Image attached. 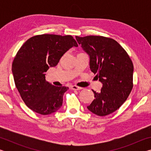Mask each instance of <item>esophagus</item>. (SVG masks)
<instances>
[{
	"instance_id": "obj_1",
	"label": "esophagus",
	"mask_w": 151,
	"mask_h": 151,
	"mask_svg": "<svg viewBox=\"0 0 151 151\" xmlns=\"http://www.w3.org/2000/svg\"><path fill=\"white\" fill-rule=\"evenodd\" d=\"M71 88L73 89V90H76V91H78V90H81V89H82L81 87H79V86H76V85L71 86Z\"/></svg>"
}]
</instances>
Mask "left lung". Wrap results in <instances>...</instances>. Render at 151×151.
I'll return each mask as SVG.
<instances>
[{
    "mask_svg": "<svg viewBox=\"0 0 151 151\" xmlns=\"http://www.w3.org/2000/svg\"><path fill=\"white\" fill-rule=\"evenodd\" d=\"M76 39L90 57V68L103 83L100 93L93 90L94 99L87 109L106 116L120 108L133 87L134 66L131 58L115 40L102 36Z\"/></svg>",
    "mask_w": 151,
    "mask_h": 151,
    "instance_id": "left-lung-1",
    "label": "left lung"
}]
</instances>
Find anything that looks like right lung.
Masks as SVG:
<instances>
[{"mask_svg":"<svg viewBox=\"0 0 151 151\" xmlns=\"http://www.w3.org/2000/svg\"><path fill=\"white\" fill-rule=\"evenodd\" d=\"M78 44L70 35L44 34L34 36L18 51L12 65L14 83L26 105L47 115L63 104L66 86H56L45 80V73L57 65L63 55Z\"/></svg>","mask_w":151,"mask_h":151,"instance_id":"obj_1","label":"right lung"}]
</instances>
